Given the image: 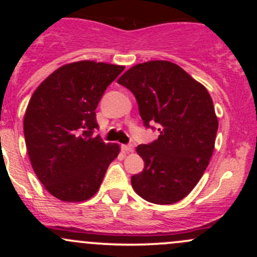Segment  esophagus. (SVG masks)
Segmentation results:
<instances>
[{"label":"esophagus","instance_id":"1","mask_svg":"<svg viewBox=\"0 0 257 257\" xmlns=\"http://www.w3.org/2000/svg\"><path fill=\"white\" fill-rule=\"evenodd\" d=\"M122 150L124 152H134V146L133 145H122Z\"/></svg>","mask_w":257,"mask_h":257}]
</instances>
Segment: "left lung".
Masks as SVG:
<instances>
[{
	"label": "left lung",
	"instance_id": "8db88e82",
	"mask_svg": "<svg viewBox=\"0 0 257 257\" xmlns=\"http://www.w3.org/2000/svg\"><path fill=\"white\" fill-rule=\"evenodd\" d=\"M134 94L144 124L158 123L159 137L137 152L145 162L132 186L155 204L184 199L204 174L219 120L210 94L179 65L152 60L134 65L118 78Z\"/></svg>",
	"mask_w": 257,
	"mask_h": 257
}]
</instances>
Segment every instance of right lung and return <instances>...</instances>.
Returning a JSON list of instances; mask_svg holds the SVG:
<instances>
[{"mask_svg":"<svg viewBox=\"0 0 257 257\" xmlns=\"http://www.w3.org/2000/svg\"><path fill=\"white\" fill-rule=\"evenodd\" d=\"M122 65L82 60L63 65L32 94L24 135L35 174L63 202H84L98 192L118 144L93 138L95 108Z\"/></svg>","mask_w":257,"mask_h":257,"instance_id":"right-lung-1","label":"right lung"}]
</instances>
